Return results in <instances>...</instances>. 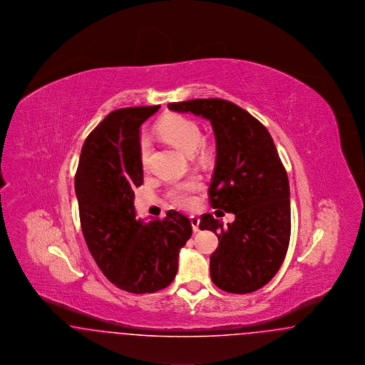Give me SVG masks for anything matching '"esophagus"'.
I'll list each match as a JSON object with an SVG mask.
<instances>
[{"instance_id":"esophagus-1","label":"esophagus","mask_w":365,"mask_h":365,"mask_svg":"<svg viewBox=\"0 0 365 365\" xmlns=\"http://www.w3.org/2000/svg\"><path fill=\"white\" fill-rule=\"evenodd\" d=\"M190 222H191V226H192V231L194 232H197L198 230H200V217L198 216H190Z\"/></svg>"}]
</instances>
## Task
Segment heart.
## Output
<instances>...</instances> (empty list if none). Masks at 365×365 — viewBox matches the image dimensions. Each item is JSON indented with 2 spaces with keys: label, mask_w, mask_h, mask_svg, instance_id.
<instances>
[{
  "label": "heart",
  "mask_w": 365,
  "mask_h": 365,
  "mask_svg": "<svg viewBox=\"0 0 365 365\" xmlns=\"http://www.w3.org/2000/svg\"><path fill=\"white\" fill-rule=\"evenodd\" d=\"M155 131L160 138L178 148L186 155L192 153L200 160H207L210 156L212 148L208 140L202 138L200 124L187 116L179 113H168L157 122ZM139 160L142 168L146 170L150 160V145L148 140H142L139 145ZM200 187V179L191 176L187 180L175 185L170 190V198L176 205L189 208L194 204V192Z\"/></svg>",
  "instance_id": "heart-1"
}]
</instances>
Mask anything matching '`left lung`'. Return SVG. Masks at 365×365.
<instances>
[{
  "mask_svg": "<svg viewBox=\"0 0 365 365\" xmlns=\"http://www.w3.org/2000/svg\"><path fill=\"white\" fill-rule=\"evenodd\" d=\"M168 108L210 120L217 155L209 204L235 215L227 227L210 213L201 216L200 228L219 238L210 255V278L227 293L256 292L278 272L292 232L289 179L272 137L255 116L222 98Z\"/></svg>",
  "mask_w": 365,
  "mask_h": 365,
  "instance_id": "1",
  "label": "left lung"
}]
</instances>
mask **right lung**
I'll list each match as a JSON object with an SVG mask.
<instances>
[{
  "label": "right lung",
  "instance_id": "right-lung-1",
  "mask_svg": "<svg viewBox=\"0 0 365 365\" xmlns=\"http://www.w3.org/2000/svg\"><path fill=\"white\" fill-rule=\"evenodd\" d=\"M160 105L110 112L87 137L75 174L83 237L93 259L115 286L134 294L171 284L190 220L174 209L164 219L135 217L134 189L143 183L139 127Z\"/></svg>",
  "mask_w": 365,
  "mask_h": 365
}]
</instances>
